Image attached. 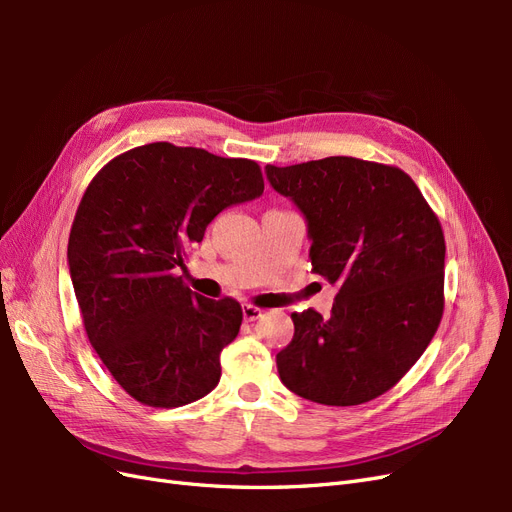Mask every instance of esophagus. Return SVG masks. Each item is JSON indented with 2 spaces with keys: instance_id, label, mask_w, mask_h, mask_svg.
I'll return each instance as SVG.
<instances>
[{
  "instance_id": "1",
  "label": "esophagus",
  "mask_w": 512,
  "mask_h": 512,
  "mask_svg": "<svg viewBox=\"0 0 512 512\" xmlns=\"http://www.w3.org/2000/svg\"><path fill=\"white\" fill-rule=\"evenodd\" d=\"M262 316V309L260 307H256V305H243V318L247 320V322H254V320H258Z\"/></svg>"
}]
</instances>
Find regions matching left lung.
I'll list each match as a JSON object with an SVG mask.
<instances>
[{"instance_id": "8db88e82", "label": "left lung", "mask_w": 512, "mask_h": 512, "mask_svg": "<svg viewBox=\"0 0 512 512\" xmlns=\"http://www.w3.org/2000/svg\"><path fill=\"white\" fill-rule=\"evenodd\" d=\"M275 192L305 215L312 271L337 284L331 318L292 314V342L275 356L292 393L359 406L421 359L444 312V232L397 166L333 156L265 168Z\"/></svg>"}]
</instances>
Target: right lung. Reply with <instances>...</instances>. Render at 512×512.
Wrapping results in <instances>:
<instances>
[{"mask_svg": "<svg viewBox=\"0 0 512 512\" xmlns=\"http://www.w3.org/2000/svg\"><path fill=\"white\" fill-rule=\"evenodd\" d=\"M262 190L254 160L170 143L121 153L87 185L68 241L72 286L89 344L141 404L179 408L218 386L241 305L192 292L175 271L215 215Z\"/></svg>", "mask_w": 512, "mask_h": 512, "instance_id": "right-lung-1", "label": "right lung"}]
</instances>
